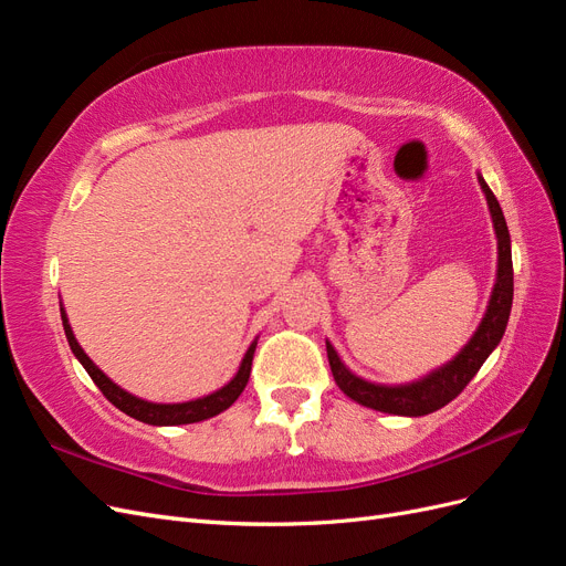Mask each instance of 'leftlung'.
<instances>
[{
  "instance_id": "left-lung-1",
  "label": "left lung",
  "mask_w": 566,
  "mask_h": 566,
  "mask_svg": "<svg viewBox=\"0 0 566 566\" xmlns=\"http://www.w3.org/2000/svg\"><path fill=\"white\" fill-rule=\"evenodd\" d=\"M476 181L484 191L489 214L493 221L495 241H499V266H495V283L491 290L484 318L479 321L476 331L468 339V345L462 347L451 361L430 370L413 382H403V385H382V382H370L361 378V375H356L345 366V361H342L339 354L331 345V339H325L333 378L337 387L345 391L352 401L373 410H380V413L406 416V418L434 413V410L453 401L458 394L468 387V382L474 378L476 370L484 366L489 354L501 345L507 328L510 310H512V285H515L512 283L510 231H507L499 200H495L489 184L479 172H476Z\"/></svg>"
}]
</instances>
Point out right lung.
<instances>
[{
	"instance_id": "right-lung-1",
	"label": "right lung",
	"mask_w": 566,
	"mask_h": 566,
	"mask_svg": "<svg viewBox=\"0 0 566 566\" xmlns=\"http://www.w3.org/2000/svg\"><path fill=\"white\" fill-rule=\"evenodd\" d=\"M61 321H63V331L67 337V345H71L73 354L77 361L84 366V370L90 373V378L94 380V385L104 391V397L115 406L127 413L129 418L146 422V424H158V427H172V424H191V422H200V420H208L219 416L221 410H227L238 397H241V391L245 389L248 380H250V368H252V356H254V347H256V339L254 337L250 342V347L243 356L241 366H238V373L233 378L224 385L219 387L212 394H205L200 399H191V401H179V403H156V401H146L142 397H134L127 389H123L119 385H115L108 375L101 370L92 358L84 354V349L80 347V342L75 339V333L71 328V321H67V314L63 310V302H61Z\"/></svg>"
}]
</instances>
